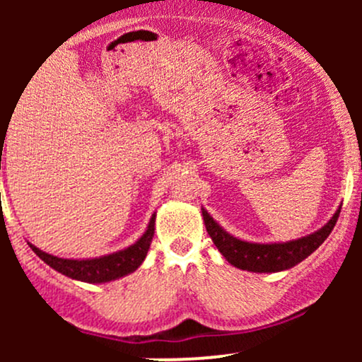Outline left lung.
<instances>
[{
    "mask_svg": "<svg viewBox=\"0 0 362 362\" xmlns=\"http://www.w3.org/2000/svg\"><path fill=\"white\" fill-rule=\"evenodd\" d=\"M340 214V206L335 214L328 219L325 226L320 228L318 231L303 238L291 240V242L282 243H252L243 242V240L235 238L228 231H224L218 223L214 221L213 216L202 207V218H204L206 230L218 250L223 257L235 267L242 271L250 272H281L294 267L306 257L311 255L317 248L327 240L332 233L335 223H337Z\"/></svg>",
    "mask_w": 362,
    "mask_h": 362,
    "instance_id": "obj_1",
    "label": "left lung"
}]
</instances>
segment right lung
Segmentation results:
<instances>
[{
    "label": "right lung",
    "instance_id": "obj_1",
    "mask_svg": "<svg viewBox=\"0 0 362 362\" xmlns=\"http://www.w3.org/2000/svg\"><path fill=\"white\" fill-rule=\"evenodd\" d=\"M155 219L156 214H153L146 231L131 247L109 253V255L95 257V259H61V257L42 252L35 245H28L49 267L61 272L62 276H68L76 281L90 282V284H102V282L115 281L119 277L127 276V274L134 272L143 264V260L146 259L149 245H151L153 235H155Z\"/></svg>",
    "mask_w": 362,
    "mask_h": 362
}]
</instances>
